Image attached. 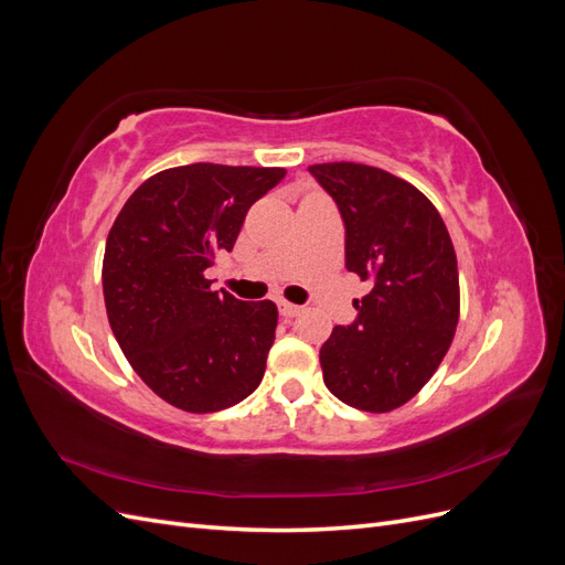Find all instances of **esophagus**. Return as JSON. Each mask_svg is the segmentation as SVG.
I'll use <instances>...</instances> for the list:
<instances>
[{"label":"esophagus","mask_w":565,"mask_h":565,"mask_svg":"<svg viewBox=\"0 0 565 565\" xmlns=\"http://www.w3.org/2000/svg\"><path fill=\"white\" fill-rule=\"evenodd\" d=\"M278 309H280V316H285V318H295V316H299L303 311L301 306L289 303V301H278Z\"/></svg>","instance_id":"34e87169"}]
</instances>
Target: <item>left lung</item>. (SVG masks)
I'll use <instances>...</instances> for the list:
<instances>
[{
	"label": "left lung",
	"instance_id": "1",
	"mask_svg": "<svg viewBox=\"0 0 565 565\" xmlns=\"http://www.w3.org/2000/svg\"><path fill=\"white\" fill-rule=\"evenodd\" d=\"M347 226V268L370 282L358 318L320 349L322 380L339 401L391 413L434 377L459 320L450 233L422 191L380 167L311 164Z\"/></svg>",
	"mask_w": 565,
	"mask_h": 565
}]
</instances>
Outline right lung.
I'll use <instances>...</instances> for the list:
<instances>
[{
    "mask_svg": "<svg viewBox=\"0 0 565 565\" xmlns=\"http://www.w3.org/2000/svg\"><path fill=\"white\" fill-rule=\"evenodd\" d=\"M282 167L195 162L146 179L119 210L104 254L108 322L134 372L185 413H216L262 384L276 303L214 292L204 270L231 252Z\"/></svg>",
    "mask_w": 565,
    "mask_h": 565,
    "instance_id": "1",
    "label": "right lung"
}]
</instances>
